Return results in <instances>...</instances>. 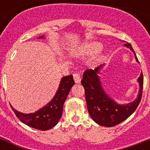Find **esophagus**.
Masks as SVG:
<instances>
[{"mask_svg": "<svg viewBox=\"0 0 150 150\" xmlns=\"http://www.w3.org/2000/svg\"><path fill=\"white\" fill-rule=\"evenodd\" d=\"M74 80H75V83H80L81 82V75L79 73H75L73 75Z\"/></svg>", "mask_w": 150, "mask_h": 150, "instance_id": "34e87169", "label": "esophagus"}]
</instances>
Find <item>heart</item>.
<instances>
[{"mask_svg": "<svg viewBox=\"0 0 150 150\" xmlns=\"http://www.w3.org/2000/svg\"><path fill=\"white\" fill-rule=\"evenodd\" d=\"M102 48V44L99 42H90L83 44L81 47L82 54L84 55H93Z\"/></svg>", "mask_w": 150, "mask_h": 150, "instance_id": "heart-1", "label": "heart"}]
</instances>
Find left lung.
I'll list each match as a JSON object with an SVG mask.
<instances>
[{
	"label": "left lung",
	"mask_w": 150,
	"mask_h": 150,
	"mask_svg": "<svg viewBox=\"0 0 150 150\" xmlns=\"http://www.w3.org/2000/svg\"><path fill=\"white\" fill-rule=\"evenodd\" d=\"M124 46L134 53L135 60L139 63L130 43H126ZM103 66L104 64H102L94 70L85 71L81 82L85 89L87 108L92 119L99 125L113 127L131 116L139 104L143 89V75L141 72L137 79L139 89L136 99L132 102L120 104L111 98L103 88L99 75Z\"/></svg>",
	"instance_id": "1"
}]
</instances>
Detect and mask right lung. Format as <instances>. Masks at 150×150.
<instances>
[{
  "label": "right lung",
  "mask_w": 150,
  "mask_h": 150,
  "mask_svg": "<svg viewBox=\"0 0 150 150\" xmlns=\"http://www.w3.org/2000/svg\"><path fill=\"white\" fill-rule=\"evenodd\" d=\"M38 39H45V36H39ZM74 84L75 81L71 75L62 77L54 96L44 107L34 113L24 114L14 109L11 106L13 111L18 118L26 125L39 130H49L58 123L62 115L64 101Z\"/></svg>",
  "instance_id": "obj_1"
}]
</instances>
